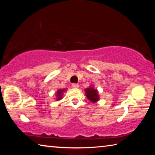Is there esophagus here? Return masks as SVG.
Listing matches in <instances>:
<instances>
[{
    "mask_svg": "<svg viewBox=\"0 0 155 155\" xmlns=\"http://www.w3.org/2000/svg\"><path fill=\"white\" fill-rule=\"evenodd\" d=\"M72 88H78L79 87V85H78L77 83H74L72 85Z\"/></svg>",
    "mask_w": 155,
    "mask_h": 155,
    "instance_id": "obj_1",
    "label": "esophagus"
}]
</instances>
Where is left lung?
Returning <instances> with one entry per match:
<instances>
[{
  "label": "left lung",
  "instance_id": "1",
  "mask_svg": "<svg viewBox=\"0 0 155 155\" xmlns=\"http://www.w3.org/2000/svg\"><path fill=\"white\" fill-rule=\"evenodd\" d=\"M85 92L86 97L92 103H96L100 100L98 91L97 89L94 87L93 85H91L89 87L86 88L85 90Z\"/></svg>",
  "mask_w": 155,
  "mask_h": 155
}]
</instances>
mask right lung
<instances>
[{
    "mask_svg": "<svg viewBox=\"0 0 155 155\" xmlns=\"http://www.w3.org/2000/svg\"><path fill=\"white\" fill-rule=\"evenodd\" d=\"M66 91V89H61V90H58L56 93V101H59L62 99V96L64 94V91Z\"/></svg>",
    "mask_w": 155,
    "mask_h": 155,
    "instance_id": "1",
    "label": "right lung"
}]
</instances>
